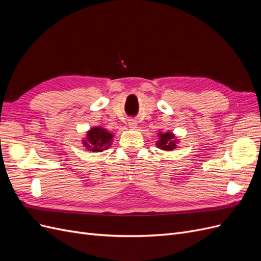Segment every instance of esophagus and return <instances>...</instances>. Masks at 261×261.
I'll return each mask as SVG.
<instances>
[{"label":"esophagus","mask_w":261,"mask_h":261,"mask_svg":"<svg viewBox=\"0 0 261 261\" xmlns=\"http://www.w3.org/2000/svg\"><path fill=\"white\" fill-rule=\"evenodd\" d=\"M128 126H129L130 128H137V126H138L137 121L134 120V119L128 120Z\"/></svg>","instance_id":"1"}]
</instances>
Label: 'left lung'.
<instances>
[{"mask_svg": "<svg viewBox=\"0 0 261 261\" xmlns=\"http://www.w3.org/2000/svg\"><path fill=\"white\" fill-rule=\"evenodd\" d=\"M160 140L156 141L158 148L165 150V151H172L177 146V140L175 139V135L173 133H160Z\"/></svg>", "mask_w": 261, "mask_h": 261, "instance_id": "8db88e82", "label": "left lung"}]
</instances>
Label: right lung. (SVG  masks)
<instances>
[{
  "label": "right lung",
  "instance_id": "right-lung-1",
  "mask_svg": "<svg viewBox=\"0 0 261 261\" xmlns=\"http://www.w3.org/2000/svg\"><path fill=\"white\" fill-rule=\"evenodd\" d=\"M112 138L113 135L111 133L100 126H97L87 132L86 139L83 140V143L88 151L101 152L110 147Z\"/></svg>",
  "mask_w": 261,
  "mask_h": 261
}]
</instances>
